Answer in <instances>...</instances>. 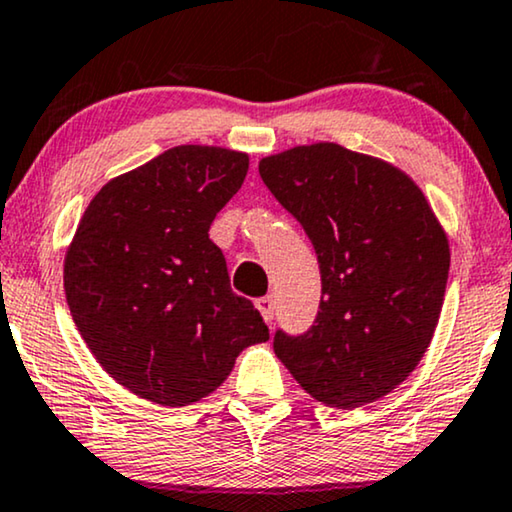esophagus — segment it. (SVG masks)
Returning <instances> with one entry per match:
<instances>
[{
    "mask_svg": "<svg viewBox=\"0 0 512 512\" xmlns=\"http://www.w3.org/2000/svg\"><path fill=\"white\" fill-rule=\"evenodd\" d=\"M256 308L261 310L263 320L270 324V322H272V317H275V301H272V296H263V298H258V301H256Z\"/></svg>",
    "mask_w": 512,
    "mask_h": 512,
    "instance_id": "esophagus-1",
    "label": "esophagus"
}]
</instances>
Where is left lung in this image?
Listing matches in <instances>:
<instances>
[{"label":"left lung","instance_id":"8db88e82","mask_svg":"<svg viewBox=\"0 0 512 512\" xmlns=\"http://www.w3.org/2000/svg\"><path fill=\"white\" fill-rule=\"evenodd\" d=\"M258 174L303 225L322 275L308 331L277 329L275 355L317 402L355 409L400 386L428 350L449 277V242L393 164L336 143L261 159Z\"/></svg>","mask_w":512,"mask_h":512}]
</instances>
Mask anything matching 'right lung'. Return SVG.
<instances>
[{
	"instance_id": "obj_1",
	"label": "right lung",
	"mask_w": 512,
	"mask_h": 512,
	"mask_svg": "<svg viewBox=\"0 0 512 512\" xmlns=\"http://www.w3.org/2000/svg\"><path fill=\"white\" fill-rule=\"evenodd\" d=\"M247 169L244 152L178 145L112 178L79 221L63 275L72 320L98 364L143 400H202L247 345L270 338L209 240Z\"/></svg>"
}]
</instances>
